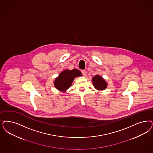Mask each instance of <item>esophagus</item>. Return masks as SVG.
<instances>
[{"label": "esophagus", "mask_w": 153, "mask_h": 153, "mask_svg": "<svg viewBox=\"0 0 153 153\" xmlns=\"http://www.w3.org/2000/svg\"><path fill=\"white\" fill-rule=\"evenodd\" d=\"M81 73L84 76H86V71L85 70H81Z\"/></svg>", "instance_id": "34e87169"}]
</instances>
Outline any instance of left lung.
I'll use <instances>...</instances> for the list:
<instances>
[{"mask_svg":"<svg viewBox=\"0 0 153 153\" xmlns=\"http://www.w3.org/2000/svg\"><path fill=\"white\" fill-rule=\"evenodd\" d=\"M92 81L93 82V85L95 89L99 90H103L107 88V83L101 76L99 75H96L93 77Z\"/></svg>","mask_w":153,"mask_h":153,"instance_id":"left-lung-1","label":"left lung"}]
</instances>
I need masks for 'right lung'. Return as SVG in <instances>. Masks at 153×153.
Returning a JSON list of instances; mask_svg holds the SVG:
<instances>
[{
    "label": "right lung",
    "instance_id": "right-lung-1",
    "mask_svg": "<svg viewBox=\"0 0 153 153\" xmlns=\"http://www.w3.org/2000/svg\"><path fill=\"white\" fill-rule=\"evenodd\" d=\"M82 76V74L78 69H74L72 71L65 70L60 73L55 80L54 85L56 89L60 91H65L71 86L74 79L76 77Z\"/></svg>",
    "mask_w": 153,
    "mask_h": 153
}]
</instances>
